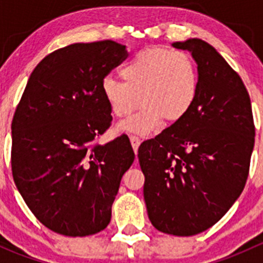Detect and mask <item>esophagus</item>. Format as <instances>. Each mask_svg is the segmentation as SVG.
<instances>
[{
	"label": "esophagus",
	"mask_w": 263,
	"mask_h": 263,
	"mask_svg": "<svg viewBox=\"0 0 263 263\" xmlns=\"http://www.w3.org/2000/svg\"><path fill=\"white\" fill-rule=\"evenodd\" d=\"M129 141H131L132 148H134L135 153H137V148H139L140 144H141V140H140L137 136H129Z\"/></svg>",
	"instance_id": "esophagus-1"
}]
</instances>
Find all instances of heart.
<instances>
[{
  "label": "heart",
  "mask_w": 263,
  "mask_h": 263,
  "mask_svg": "<svg viewBox=\"0 0 263 263\" xmlns=\"http://www.w3.org/2000/svg\"><path fill=\"white\" fill-rule=\"evenodd\" d=\"M123 81L104 79L102 91L110 113L126 118L118 129L148 135L163 119L181 121L195 104L200 89L197 66L190 54L168 48L140 50L121 68Z\"/></svg>",
  "instance_id": "heart-1"
}]
</instances>
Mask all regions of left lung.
Masks as SVG:
<instances>
[{
  "mask_svg": "<svg viewBox=\"0 0 263 263\" xmlns=\"http://www.w3.org/2000/svg\"><path fill=\"white\" fill-rule=\"evenodd\" d=\"M197 62L200 89L188 115L139 147L151 224L190 237L216 224L237 201L254 145L252 105L240 76L201 39L176 42Z\"/></svg>",
  "mask_w": 263,
  "mask_h": 263,
  "instance_id": "obj_1",
  "label": "left lung"
}]
</instances>
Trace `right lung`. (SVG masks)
<instances>
[{
	"label": "right lung",
	"instance_id": "right-lung-1",
	"mask_svg": "<svg viewBox=\"0 0 263 263\" xmlns=\"http://www.w3.org/2000/svg\"><path fill=\"white\" fill-rule=\"evenodd\" d=\"M127 55L113 41L54 50L34 68L15 110L14 182L34 216L58 234L104 230L134 163L128 137L98 142L112 124L102 82Z\"/></svg>",
	"mask_w": 263,
	"mask_h": 263
}]
</instances>
